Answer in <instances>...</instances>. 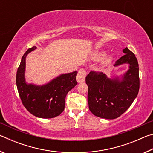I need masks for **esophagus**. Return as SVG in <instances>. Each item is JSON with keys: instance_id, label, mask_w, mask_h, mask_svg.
<instances>
[{"instance_id": "obj_1", "label": "esophagus", "mask_w": 153, "mask_h": 153, "mask_svg": "<svg viewBox=\"0 0 153 153\" xmlns=\"http://www.w3.org/2000/svg\"><path fill=\"white\" fill-rule=\"evenodd\" d=\"M86 76V71L84 69H79L78 73H77L76 79L78 83H82L85 81V77Z\"/></svg>"}]
</instances>
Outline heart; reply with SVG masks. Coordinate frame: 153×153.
<instances>
[{
	"instance_id": "obj_1",
	"label": "heart",
	"mask_w": 153,
	"mask_h": 153,
	"mask_svg": "<svg viewBox=\"0 0 153 153\" xmlns=\"http://www.w3.org/2000/svg\"><path fill=\"white\" fill-rule=\"evenodd\" d=\"M105 55V52L103 51H95L92 55V58L95 59V60H98V59H100V58H102L103 56ZM113 56L109 55H107L105 56V58L103 59V60L102 61V64L104 65H106L109 64L111 61H113Z\"/></svg>"
}]
</instances>
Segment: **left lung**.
I'll return each instance as SVG.
<instances>
[{"mask_svg":"<svg viewBox=\"0 0 153 153\" xmlns=\"http://www.w3.org/2000/svg\"><path fill=\"white\" fill-rule=\"evenodd\" d=\"M125 55L117 60L114 67L129 65V69L121 77L111 78L102 72L91 71L86 77L88 87L89 109L98 117L113 120L127 111L138 94L139 67L136 56L128 48Z\"/></svg>","mask_w":153,"mask_h":153,"instance_id":"1","label":"left lung"}]
</instances>
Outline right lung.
<instances>
[{
	"label": "right lung",
	"mask_w": 153,
	"mask_h": 153,
	"mask_svg": "<svg viewBox=\"0 0 153 153\" xmlns=\"http://www.w3.org/2000/svg\"><path fill=\"white\" fill-rule=\"evenodd\" d=\"M36 48H29L22 56L16 76L17 90L23 105L30 113L40 118H53L63 111L66 95L77 84V71L59 75L42 86L27 84L25 78V59Z\"/></svg>",
	"instance_id": "add662e5"
}]
</instances>
